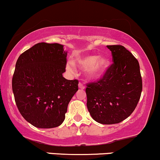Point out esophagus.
<instances>
[{
  "label": "esophagus",
  "mask_w": 160,
  "mask_h": 160,
  "mask_svg": "<svg viewBox=\"0 0 160 160\" xmlns=\"http://www.w3.org/2000/svg\"><path fill=\"white\" fill-rule=\"evenodd\" d=\"M78 88H79L80 89H85V86H84V85L82 82H79V84H78Z\"/></svg>",
  "instance_id": "obj_1"
}]
</instances>
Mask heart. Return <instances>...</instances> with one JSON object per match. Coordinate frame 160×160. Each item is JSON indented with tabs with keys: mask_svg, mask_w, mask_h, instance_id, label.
I'll use <instances>...</instances> for the list:
<instances>
[{
	"mask_svg": "<svg viewBox=\"0 0 160 160\" xmlns=\"http://www.w3.org/2000/svg\"><path fill=\"white\" fill-rule=\"evenodd\" d=\"M109 59L106 56H98L95 55L82 56L75 59V64L82 69L86 70V76L92 80L101 78L109 66ZM70 72H74V66L72 62L66 66Z\"/></svg>",
	"mask_w": 160,
	"mask_h": 160,
	"instance_id": "1",
	"label": "heart"
}]
</instances>
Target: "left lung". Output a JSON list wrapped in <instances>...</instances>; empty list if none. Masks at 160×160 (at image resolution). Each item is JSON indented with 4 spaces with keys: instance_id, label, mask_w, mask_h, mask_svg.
Segmentation results:
<instances>
[{
    "instance_id": "obj_1",
    "label": "left lung",
    "mask_w": 160,
    "mask_h": 160,
    "mask_svg": "<svg viewBox=\"0 0 160 160\" xmlns=\"http://www.w3.org/2000/svg\"><path fill=\"white\" fill-rule=\"evenodd\" d=\"M113 64L97 82L87 84V108L102 124L118 123L134 111L140 98L142 78L138 61L124 46H107Z\"/></svg>"
}]
</instances>
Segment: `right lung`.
Returning <instances> with one entry per match:
<instances>
[{
	"label": "right lung",
	"instance_id": "1",
	"mask_svg": "<svg viewBox=\"0 0 160 160\" xmlns=\"http://www.w3.org/2000/svg\"><path fill=\"white\" fill-rule=\"evenodd\" d=\"M67 52L59 43L39 42L19 56L12 78L15 102L23 118L38 128L64 121L78 81L67 80Z\"/></svg>",
	"mask_w": 160,
	"mask_h": 160
}]
</instances>
